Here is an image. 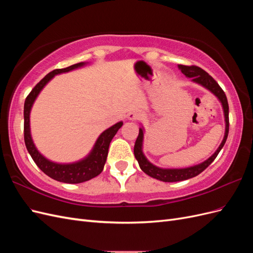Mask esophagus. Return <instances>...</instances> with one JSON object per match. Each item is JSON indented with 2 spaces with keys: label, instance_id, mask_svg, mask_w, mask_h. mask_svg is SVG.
I'll list each match as a JSON object with an SVG mask.
<instances>
[{
  "label": "esophagus",
  "instance_id": "34e87169",
  "mask_svg": "<svg viewBox=\"0 0 253 253\" xmlns=\"http://www.w3.org/2000/svg\"><path fill=\"white\" fill-rule=\"evenodd\" d=\"M140 117H141V114L139 112H131V113H128V115H127V118L129 120H137V119H139Z\"/></svg>",
  "mask_w": 253,
  "mask_h": 253
}]
</instances>
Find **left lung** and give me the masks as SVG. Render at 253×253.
Instances as JSON below:
<instances>
[{
	"label": "left lung",
	"instance_id": "8db88e82",
	"mask_svg": "<svg viewBox=\"0 0 253 253\" xmlns=\"http://www.w3.org/2000/svg\"><path fill=\"white\" fill-rule=\"evenodd\" d=\"M178 68L187 78H191V81L200 84V85L210 90L211 93L218 99V101L221 103V106H223V111H224L225 135L217 150L202 164H198L188 168H182V169H164V168H159L155 165L151 164L148 160V158L144 156L143 151H142L144 129H143V126L139 127V134H138V137H137L135 145H134L135 158L137 159V162H138L140 169L145 174L151 176L153 178H156L158 180H162L165 182L186 180L189 178L195 177V176H197L198 174H201L206 168L209 167L213 160L216 158L219 151L224 147V144L227 140L228 133H229V105H228L227 97L224 93V90L221 89V87L218 85V83L214 80L208 73H206L204 70H202V68L198 66H195V65L187 66V65L178 64Z\"/></svg>",
	"mask_w": 253,
	"mask_h": 253
}]
</instances>
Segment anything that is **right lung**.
I'll use <instances>...</instances> for the list:
<instances>
[{
    "label": "right lung",
    "instance_id": "obj_1",
    "mask_svg": "<svg viewBox=\"0 0 253 253\" xmlns=\"http://www.w3.org/2000/svg\"><path fill=\"white\" fill-rule=\"evenodd\" d=\"M86 64L87 63L85 62H80L65 68H61V70L50 72L30 91L24 103V140L28 153L34 159L36 165L40 168L41 171L49 176L50 178L65 183H80L87 181L102 172L106 157H108L110 143L113 137L118 132V129L124 125V122L119 121L116 125L103 131L97 138L88 155L83 159L71 164H59L51 162V160L43 156L36 148L32 138V133H30V111H32L33 105L37 97L39 96L40 91L56 75L68 73Z\"/></svg>",
    "mask_w": 253,
    "mask_h": 253
}]
</instances>
